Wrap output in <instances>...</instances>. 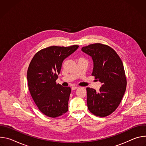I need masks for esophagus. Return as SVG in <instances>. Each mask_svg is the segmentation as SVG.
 <instances>
[{"instance_id":"obj_1","label":"esophagus","mask_w":146,"mask_h":146,"mask_svg":"<svg viewBox=\"0 0 146 146\" xmlns=\"http://www.w3.org/2000/svg\"><path fill=\"white\" fill-rule=\"evenodd\" d=\"M78 87H77V86H72V89L73 90H76V89H77V88H78Z\"/></svg>"}]
</instances>
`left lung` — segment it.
I'll list each match as a JSON object with an SVG mask.
<instances>
[{
  "label": "left lung",
  "mask_w": 146,
  "mask_h": 146,
  "mask_svg": "<svg viewBox=\"0 0 146 146\" xmlns=\"http://www.w3.org/2000/svg\"><path fill=\"white\" fill-rule=\"evenodd\" d=\"M81 50L90 55L94 61L92 76L102 86L99 92L87 87V106L96 116L104 117L118 107L127 87V78L122 62L110 46L94 43L83 47Z\"/></svg>",
  "instance_id": "1"
}]
</instances>
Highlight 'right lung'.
Listing matches in <instances>:
<instances>
[{
  "label": "right lung",
  "mask_w": 146,
  "mask_h": 146,
  "mask_svg": "<svg viewBox=\"0 0 146 146\" xmlns=\"http://www.w3.org/2000/svg\"><path fill=\"white\" fill-rule=\"evenodd\" d=\"M78 46H52L38 51L31 60L27 72L30 94L38 110L46 115L55 118L68 111L71 88L56 82L63 60Z\"/></svg>",
  "instance_id": "right-lung-1"
}]
</instances>
